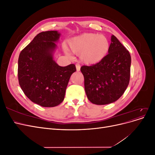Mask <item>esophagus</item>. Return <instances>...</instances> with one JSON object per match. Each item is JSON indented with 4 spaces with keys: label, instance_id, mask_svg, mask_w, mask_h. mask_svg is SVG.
<instances>
[{
    "label": "esophagus",
    "instance_id": "1",
    "mask_svg": "<svg viewBox=\"0 0 155 155\" xmlns=\"http://www.w3.org/2000/svg\"><path fill=\"white\" fill-rule=\"evenodd\" d=\"M76 67L77 71H79V70H80V68H81L80 65L78 64H76Z\"/></svg>",
    "mask_w": 155,
    "mask_h": 155
}]
</instances>
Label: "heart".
Returning a JSON list of instances; mask_svg holds the SVG:
<instances>
[{"label": "heart", "instance_id": "obj_1", "mask_svg": "<svg viewBox=\"0 0 155 155\" xmlns=\"http://www.w3.org/2000/svg\"><path fill=\"white\" fill-rule=\"evenodd\" d=\"M68 45L73 52L80 54L81 60L88 64L101 61L109 50V42L107 37L92 33H85L75 37Z\"/></svg>", "mask_w": 155, "mask_h": 155}]
</instances>
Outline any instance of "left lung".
Here are the masks:
<instances>
[{"instance_id":"1","label":"left lung","mask_w":155,"mask_h":155,"mask_svg":"<svg viewBox=\"0 0 155 155\" xmlns=\"http://www.w3.org/2000/svg\"><path fill=\"white\" fill-rule=\"evenodd\" d=\"M108 52L99 63L84 65L80 69L87 96L96 105H107L118 100L129 83L130 55L113 35Z\"/></svg>"}]
</instances>
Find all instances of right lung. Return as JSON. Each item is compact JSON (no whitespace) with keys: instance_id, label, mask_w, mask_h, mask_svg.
<instances>
[{"instance_id":"obj_1","label":"right lung","mask_w":155,"mask_h":155,"mask_svg":"<svg viewBox=\"0 0 155 155\" xmlns=\"http://www.w3.org/2000/svg\"><path fill=\"white\" fill-rule=\"evenodd\" d=\"M59 37L57 31L41 32L18 57L20 87L32 102L42 107H55L64 100L70 78L76 71L75 64L60 67L53 59Z\"/></svg>"}]
</instances>
